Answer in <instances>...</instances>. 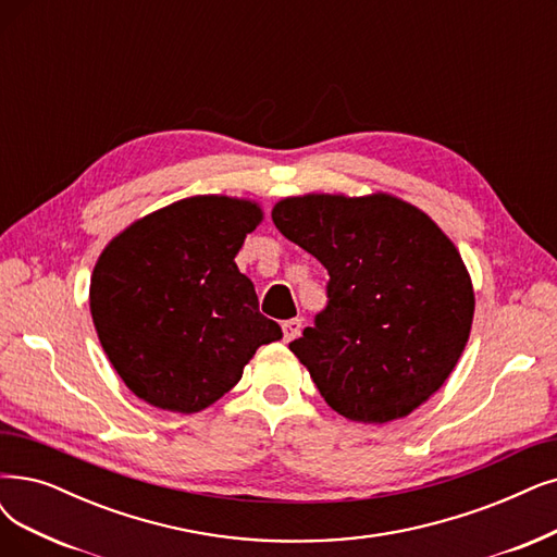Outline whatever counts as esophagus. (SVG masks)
<instances>
[{
  "mask_svg": "<svg viewBox=\"0 0 557 557\" xmlns=\"http://www.w3.org/2000/svg\"><path fill=\"white\" fill-rule=\"evenodd\" d=\"M301 333V320H287V322H283V338H285V343H290V341H295L297 336Z\"/></svg>",
  "mask_w": 557,
  "mask_h": 557,
  "instance_id": "34e87169",
  "label": "esophagus"
}]
</instances>
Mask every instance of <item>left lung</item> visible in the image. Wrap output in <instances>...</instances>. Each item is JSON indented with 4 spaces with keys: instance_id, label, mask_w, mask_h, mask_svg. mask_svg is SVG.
<instances>
[{
    "instance_id": "obj_1",
    "label": "left lung",
    "mask_w": 557,
    "mask_h": 557,
    "mask_svg": "<svg viewBox=\"0 0 557 557\" xmlns=\"http://www.w3.org/2000/svg\"><path fill=\"white\" fill-rule=\"evenodd\" d=\"M272 219L329 272V306L290 343L326 405L363 425L425 405L473 326V281L455 242L386 191L285 196Z\"/></svg>"
}]
</instances>
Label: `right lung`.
I'll return each instance as SVG.
<instances>
[{
    "label": "right lung",
    "instance_id": "add662e5",
    "mask_svg": "<svg viewBox=\"0 0 557 557\" xmlns=\"http://www.w3.org/2000/svg\"><path fill=\"white\" fill-rule=\"evenodd\" d=\"M262 219L253 198L189 196L132 221L98 256L88 287L98 341L150 407L208 409L260 345L283 338L235 264Z\"/></svg>",
    "mask_w": 557,
    "mask_h": 557
}]
</instances>
